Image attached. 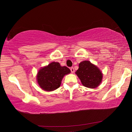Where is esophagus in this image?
Returning a JSON list of instances; mask_svg holds the SVG:
<instances>
[{"mask_svg":"<svg viewBox=\"0 0 132 132\" xmlns=\"http://www.w3.org/2000/svg\"><path fill=\"white\" fill-rule=\"evenodd\" d=\"M70 70H71V73H73L75 72V69H74V68H73V67H71V68H70Z\"/></svg>","mask_w":132,"mask_h":132,"instance_id":"obj_1","label":"esophagus"}]
</instances>
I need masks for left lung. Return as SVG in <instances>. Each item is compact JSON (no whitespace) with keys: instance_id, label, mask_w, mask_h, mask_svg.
Returning a JSON list of instances; mask_svg holds the SVG:
<instances>
[{"instance_id":"left-lung-1","label":"left lung","mask_w":132,"mask_h":132,"mask_svg":"<svg viewBox=\"0 0 132 132\" xmlns=\"http://www.w3.org/2000/svg\"><path fill=\"white\" fill-rule=\"evenodd\" d=\"M76 74L84 86L90 88L97 87L102 80V73L99 68L88 61L80 62Z\"/></svg>"}]
</instances>
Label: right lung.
<instances>
[{
  "mask_svg": "<svg viewBox=\"0 0 132 132\" xmlns=\"http://www.w3.org/2000/svg\"><path fill=\"white\" fill-rule=\"evenodd\" d=\"M70 73V70L66 66H61L58 62H53L38 71L37 76L38 84L45 91L55 90L61 86L64 76Z\"/></svg>",
  "mask_w": 132,
  "mask_h": 132,
  "instance_id": "add662e5",
  "label": "right lung"
}]
</instances>
